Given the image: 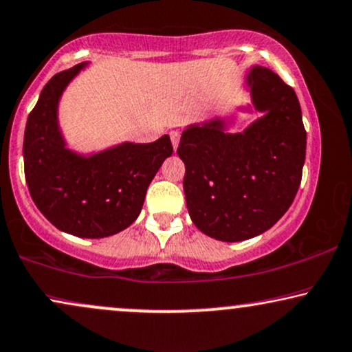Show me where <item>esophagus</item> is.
<instances>
[{
    "label": "esophagus",
    "mask_w": 352,
    "mask_h": 352,
    "mask_svg": "<svg viewBox=\"0 0 352 352\" xmlns=\"http://www.w3.org/2000/svg\"><path fill=\"white\" fill-rule=\"evenodd\" d=\"M170 137H171V144H173V147H175V150H176V148H177V145H179V139H181L179 131H171V132H170Z\"/></svg>",
    "instance_id": "esophagus-1"
}]
</instances>
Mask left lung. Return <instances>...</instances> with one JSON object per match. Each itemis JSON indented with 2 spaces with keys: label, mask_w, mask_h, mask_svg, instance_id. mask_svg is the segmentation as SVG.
Segmentation results:
<instances>
[{
  "label": "left lung",
  "mask_w": 352,
  "mask_h": 352,
  "mask_svg": "<svg viewBox=\"0 0 352 352\" xmlns=\"http://www.w3.org/2000/svg\"><path fill=\"white\" fill-rule=\"evenodd\" d=\"M248 85L254 108L265 115L237 134L225 132L220 120L187 126L177 147L190 220L225 243L270 230L302 179L307 135L293 87L263 66L250 69Z\"/></svg>",
  "instance_id": "1"
}]
</instances>
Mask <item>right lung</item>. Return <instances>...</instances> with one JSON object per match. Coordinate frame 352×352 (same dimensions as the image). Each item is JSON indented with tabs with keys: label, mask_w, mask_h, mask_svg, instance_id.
Here are the masks:
<instances>
[{
	"label": "right lung",
	"mask_w": 352,
	"mask_h": 352,
	"mask_svg": "<svg viewBox=\"0 0 352 352\" xmlns=\"http://www.w3.org/2000/svg\"><path fill=\"white\" fill-rule=\"evenodd\" d=\"M85 65L58 72L43 87L27 118L24 171L32 200L52 225L77 237L98 239L135 221L173 145L170 135H163L155 142H124L90 157L66 148L58 103Z\"/></svg>",
	"instance_id": "obj_1"
}]
</instances>
